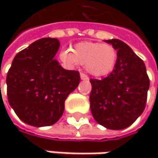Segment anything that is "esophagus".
<instances>
[{"instance_id": "obj_1", "label": "esophagus", "mask_w": 158, "mask_h": 158, "mask_svg": "<svg viewBox=\"0 0 158 158\" xmlns=\"http://www.w3.org/2000/svg\"><path fill=\"white\" fill-rule=\"evenodd\" d=\"M80 79L82 80H89V77L84 73H80Z\"/></svg>"}]
</instances>
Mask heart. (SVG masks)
Returning a JSON list of instances; mask_svg holds the SVG:
<instances>
[{
    "instance_id": "heart-1",
    "label": "heart",
    "mask_w": 158,
    "mask_h": 158,
    "mask_svg": "<svg viewBox=\"0 0 158 158\" xmlns=\"http://www.w3.org/2000/svg\"><path fill=\"white\" fill-rule=\"evenodd\" d=\"M60 58L68 65L74 67L84 65L89 74L96 78L105 77L111 73L116 66L118 54L110 44L80 42L70 50H63Z\"/></svg>"
}]
</instances>
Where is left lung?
Returning <instances> with one entry per match:
<instances>
[{"label":"left lung","mask_w":158,"mask_h":158,"mask_svg":"<svg viewBox=\"0 0 158 158\" xmlns=\"http://www.w3.org/2000/svg\"><path fill=\"white\" fill-rule=\"evenodd\" d=\"M104 42L117 50V63L108 77L89 80L90 110L99 124L110 130H122L143 113L150 83L143 61L132 48L119 39Z\"/></svg>","instance_id":"obj_1"}]
</instances>
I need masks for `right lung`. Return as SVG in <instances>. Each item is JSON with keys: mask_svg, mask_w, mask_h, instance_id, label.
Returning a JSON list of instances; mask_svg holds the SVG:
<instances>
[{"mask_svg": "<svg viewBox=\"0 0 158 158\" xmlns=\"http://www.w3.org/2000/svg\"><path fill=\"white\" fill-rule=\"evenodd\" d=\"M59 46L56 38L39 39L16 55L8 71L9 104L29 125L56 123L64 112L66 99L79 86V71L63 69L54 57Z\"/></svg>", "mask_w": 158, "mask_h": 158, "instance_id": "obj_1", "label": "right lung"}]
</instances>
